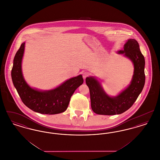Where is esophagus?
Returning a JSON list of instances; mask_svg holds the SVG:
<instances>
[{
    "label": "esophagus",
    "mask_w": 160,
    "mask_h": 160,
    "mask_svg": "<svg viewBox=\"0 0 160 160\" xmlns=\"http://www.w3.org/2000/svg\"><path fill=\"white\" fill-rule=\"evenodd\" d=\"M89 74L87 72H84L83 74V77L84 79H86L88 77H89Z\"/></svg>",
    "instance_id": "1"
}]
</instances>
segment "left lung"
Returning <instances> with one entry per match:
<instances>
[{"mask_svg": "<svg viewBox=\"0 0 160 160\" xmlns=\"http://www.w3.org/2000/svg\"><path fill=\"white\" fill-rule=\"evenodd\" d=\"M119 53L124 54L132 62L134 72L129 86L116 97L108 96L99 82L93 77H87L86 83L90 91L92 110L103 115L121 114L133 105L142 92L145 83V58L136 40L129 39Z\"/></svg>", "mask_w": 160, "mask_h": 160, "instance_id": "1", "label": "left lung"}]
</instances>
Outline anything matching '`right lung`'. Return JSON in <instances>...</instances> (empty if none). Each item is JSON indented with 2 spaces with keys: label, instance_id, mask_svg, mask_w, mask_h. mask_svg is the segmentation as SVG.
Here are the masks:
<instances>
[{
  "label": "right lung",
  "instance_id": "1",
  "mask_svg": "<svg viewBox=\"0 0 160 160\" xmlns=\"http://www.w3.org/2000/svg\"><path fill=\"white\" fill-rule=\"evenodd\" d=\"M24 44L23 42L15 54L11 77L15 89L25 106L41 114H55L65 112L70 98L77 89L83 83L82 75L72 78L57 88L48 91L32 89L23 78L22 61Z\"/></svg>",
  "mask_w": 160,
  "mask_h": 160
}]
</instances>
